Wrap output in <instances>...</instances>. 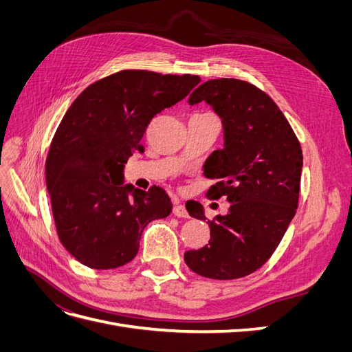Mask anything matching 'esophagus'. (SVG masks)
<instances>
[{"label":"esophagus","mask_w":352,"mask_h":352,"mask_svg":"<svg viewBox=\"0 0 352 352\" xmlns=\"http://www.w3.org/2000/svg\"><path fill=\"white\" fill-rule=\"evenodd\" d=\"M173 214H175L176 217H184V219L189 217V216H188V211H186V208H185V206H184V204H180L179 201H175Z\"/></svg>","instance_id":"1"}]
</instances>
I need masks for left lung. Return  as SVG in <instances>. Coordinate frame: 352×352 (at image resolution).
<instances>
[{
	"instance_id": "8db88e82",
	"label": "left lung",
	"mask_w": 352,
	"mask_h": 352,
	"mask_svg": "<svg viewBox=\"0 0 352 352\" xmlns=\"http://www.w3.org/2000/svg\"><path fill=\"white\" fill-rule=\"evenodd\" d=\"M206 101L221 119L223 144L207 160L216 179L208 197H226V216L208 220V245L185 252L188 267L217 280L254 273L278 248L294 219L302 172V151L276 102L254 85L211 79L190 94V105ZM206 221L204 207H186Z\"/></svg>"
}]
</instances>
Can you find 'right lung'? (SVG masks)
Here are the masks:
<instances>
[{
  "label": "right lung",
  "mask_w": 352,
  "mask_h": 352,
  "mask_svg": "<svg viewBox=\"0 0 352 352\" xmlns=\"http://www.w3.org/2000/svg\"><path fill=\"white\" fill-rule=\"evenodd\" d=\"M201 82L192 74L123 70L89 85L52 138L47 188L58 238L74 258L109 270L135 258L148 223L172 212L164 189L124 185L123 168L153 117Z\"/></svg>",
  "instance_id": "obj_1"
}]
</instances>
